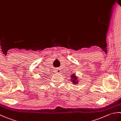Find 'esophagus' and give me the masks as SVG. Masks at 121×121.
I'll return each mask as SVG.
<instances>
[{
	"mask_svg": "<svg viewBox=\"0 0 121 121\" xmlns=\"http://www.w3.org/2000/svg\"><path fill=\"white\" fill-rule=\"evenodd\" d=\"M57 73H60V72H61L60 68H58L57 69Z\"/></svg>",
	"mask_w": 121,
	"mask_h": 121,
	"instance_id": "obj_1",
	"label": "esophagus"
}]
</instances>
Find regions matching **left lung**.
Listing matches in <instances>:
<instances>
[{"mask_svg":"<svg viewBox=\"0 0 121 121\" xmlns=\"http://www.w3.org/2000/svg\"><path fill=\"white\" fill-rule=\"evenodd\" d=\"M71 80L72 82H73V84H74V85L78 84L79 80L78 79V77H77V76H76L75 73L71 75Z\"/></svg>","mask_w":121,"mask_h":121,"instance_id":"obj_1","label":"left lung"}]
</instances>
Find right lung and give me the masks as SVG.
Returning <instances> with one entry per match:
<instances>
[{"instance_id": "1", "label": "right lung", "mask_w": 121, "mask_h": 121, "mask_svg": "<svg viewBox=\"0 0 121 121\" xmlns=\"http://www.w3.org/2000/svg\"><path fill=\"white\" fill-rule=\"evenodd\" d=\"M43 77H44V76H43Z\"/></svg>"}]
</instances>
